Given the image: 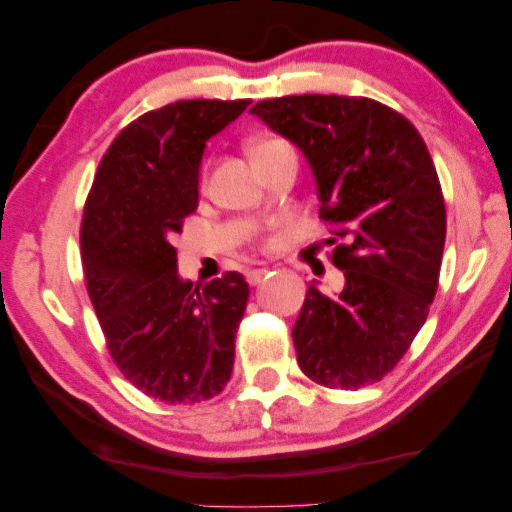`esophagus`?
Returning <instances> with one entry per match:
<instances>
[{"label": "esophagus", "mask_w": 512, "mask_h": 512, "mask_svg": "<svg viewBox=\"0 0 512 512\" xmlns=\"http://www.w3.org/2000/svg\"><path fill=\"white\" fill-rule=\"evenodd\" d=\"M267 267H256V270H249L247 272V281L251 283V286H258V283H261L265 277H267Z\"/></svg>", "instance_id": "obj_1"}]
</instances>
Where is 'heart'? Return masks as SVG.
I'll use <instances>...</instances> for the list:
<instances>
[{
	"instance_id": "obj_1",
	"label": "heart",
	"mask_w": 512,
	"mask_h": 512,
	"mask_svg": "<svg viewBox=\"0 0 512 512\" xmlns=\"http://www.w3.org/2000/svg\"><path fill=\"white\" fill-rule=\"evenodd\" d=\"M267 144H272V141H265V144H258V146H254V151H258V148H263V146H267ZM251 151V153H254Z\"/></svg>"
}]
</instances>
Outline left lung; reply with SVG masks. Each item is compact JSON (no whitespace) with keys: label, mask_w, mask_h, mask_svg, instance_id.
<instances>
[{"label":"left lung","mask_w":512,"mask_h":512,"mask_svg":"<svg viewBox=\"0 0 512 512\" xmlns=\"http://www.w3.org/2000/svg\"><path fill=\"white\" fill-rule=\"evenodd\" d=\"M251 114L300 148L320 217L343 240L332 254L343 290H306L293 327L297 364L332 389L382 380L426 322L442 267L446 208L426 141L371 98L286 96Z\"/></svg>","instance_id":"left-lung-1"}]
</instances>
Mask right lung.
<instances>
[{"label":"right lung","mask_w":512,"mask_h":512,"mask_svg":"<svg viewBox=\"0 0 512 512\" xmlns=\"http://www.w3.org/2000/svg\"><path fill=\"white\" fill-rule=\"evenodd\" d=\"M249 100H178L119 132L84 206L82 265L109 355L146 396L201 403L231 380L249 283L178 274L171 238L199 206L206 141Z\"/></svg>","instance_id":"obj_1"}]
</instances>
